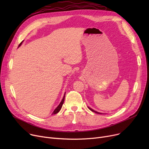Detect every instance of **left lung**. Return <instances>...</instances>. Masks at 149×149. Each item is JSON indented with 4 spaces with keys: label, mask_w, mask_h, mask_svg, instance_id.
Listing matches in <instances>:
<instances>
[{
    "label": "left lung",
    "mask_w": 149,
    "mask_h": 149,
    "mask_svg": "<svg viewBox=\"0 0 149 149\" xmlns=\"http://www.w3.org/2000/svg\"><path fill=\"white\" fill-rule=\"evenodd\" d=\"M89 109H90V110L91 111H92V112H95V113H99V114H101V113H99V112H97V111H93V109H92L91 108H90V107H88Z\"/></svg>",
    "instance_id": "8db88e82"
}]
</instances>
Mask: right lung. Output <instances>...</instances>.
<instances>
[{"mask_svg": "<svg viewBox=\"0 0 149 149\" xmlns=\"http://www.w3.org/2000/svg\"><path fill=\"white\" fill-rule=\"evenodd\" d=\"M22 42L19 44V46H20L21 45H22ZM65 95H64V97H63V99H62V100H61V101L60 102V103L59 104V105L56 108V109H55V110L54 111V112H52V115L53 114H56V113H57L60 111V109H61V107H62V106H63V103H64V101H65Z\"/></svg>", "mask_w": 149, "mask_h": 149, "instance_id": "add662e5", "label": "right lung"}]
</instances>
